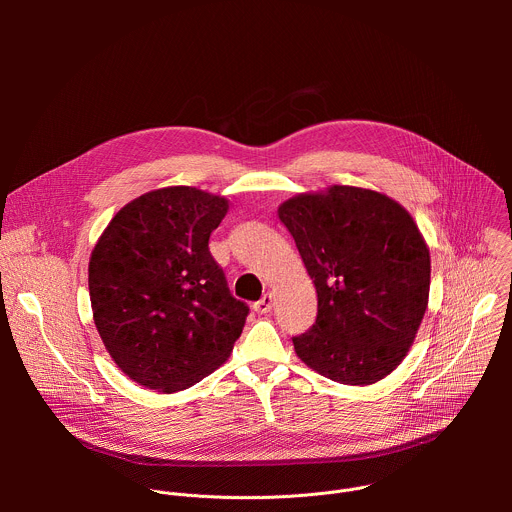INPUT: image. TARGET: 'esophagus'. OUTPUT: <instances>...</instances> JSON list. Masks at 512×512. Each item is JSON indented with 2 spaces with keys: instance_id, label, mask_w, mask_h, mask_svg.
I'll return each mask as SVG.
<instances>
[{
  "instance_id": "1",
  "label": "esophagus",
  "mask_w": 512,
  "mask_h": 512,
  "mask_svg": "<svg viewBox=\"0 0 512 512\" xmlns=\"http://www.w3.org/2000/svg\"><path fill=\"white\" fill-rule=\"evenodd\" d=\"M271 306H273V294H271V291H267V294H263V298L259 302L253 304V310L257 314H267L271 310Z\"/></svg>"
}]
</instances>
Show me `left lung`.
<instances>
[{"mask_svg": "<svg viewBox=\"0 0 512 512\" xmlns=\"http://www.w3.org/2000/svg\"><path fill=\"white\" fill-rule=\"evenodd\" d=\"M318 294L296 354L342 385H373L407 356L429 300L431 261L413 216L358 186L291 196L277 208Z\"/></svg>", "mask_w": 512, "mask_h": 512, "instance_id": "obj_1", "label": "left lung"}]
</instances>
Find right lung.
<instances>
[{
  "label": "right lung",
  "instance_id": "add662e5",
  "mask_svg": "<svg viewBox=\"0 0 512 512\" xmlns=\"http://www.w3.org/2000/svg\"><path fill=\"white\" fill-rule=\"evenodd\" d=\"M229 200L168 186L127 202L89 261L97 332L117 367L158 393L184 391L233 352L249 308L208 251Z\"/></svg>",
  "mask_w": 512,
  "mask_h": 512
}]
</instances>
